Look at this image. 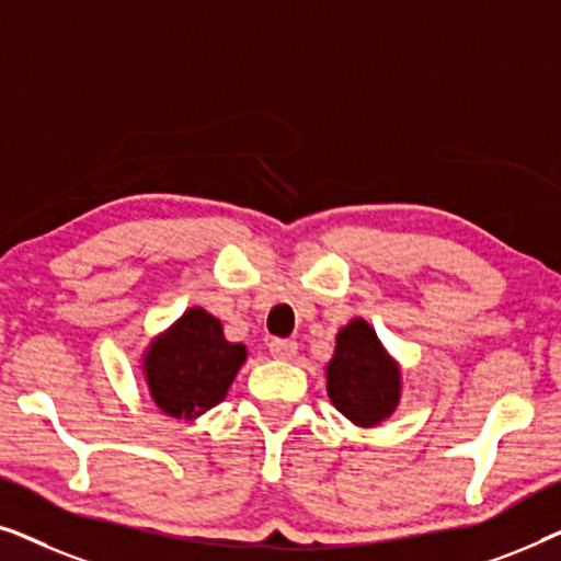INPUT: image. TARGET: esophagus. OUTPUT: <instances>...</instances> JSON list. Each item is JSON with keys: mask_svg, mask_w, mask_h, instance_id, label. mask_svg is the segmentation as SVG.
<instances>
[{"mask_svg": "<svg viewBox=\"0 0 561 561\" xmlns=\"http://www.w3.org/2000/svg\"><path fill=\"white\" fill-rule=\"evenodd\" d=\"M298 352V344L294 340H273L271 342V355L275 359H290Z\"/></svg>", "mask_w": 561, "mask_h": 561, "instance_id": "esophagus-1", "label": "esophagus"}]
</instances>
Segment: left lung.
I'll use <instances>...</instances> for the list:
<instances>
[{
	"label": "left lung",
	"instance_id": "obj_1",
	"mask_svg": "<svg viewBox=\"0 0 561 561\" xmlns=\"http://www.w3.org/2000/svg\"><path fill=\"white\" fill-rule=\"evenodd\" d=\"M327 393L334 409L357 426H378L401 401V367L365 319H352L336 334Z\"/></svg>",
	"mask_w": 561,
	"mask_h": 561
}]
</instances>
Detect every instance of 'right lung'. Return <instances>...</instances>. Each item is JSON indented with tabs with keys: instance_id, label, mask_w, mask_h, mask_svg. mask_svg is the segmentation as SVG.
Listing matches in <instances>:
<instances>
[{
	"instance_id": "obj_1",
	"label": "right lung",
	"mask_w": 561,
	"mask_h": 561,
	"mask_svg": "<svg viewBox=\"0 0 561 561\" xmlns=\"http://www.w3.org/2000/svg\"><path fill=\"white\" fill-rule=\"evenodd\" d=\"M244 359L248 347L229 342L221 321L194 306L150 342L142 373L158 409L191 421L225 401Z\"/></svg>"
}]
</instances>
